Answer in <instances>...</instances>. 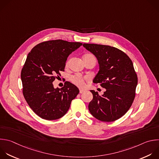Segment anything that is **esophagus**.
<instances>
[{
    "label": "esophagus",
    "mask_w": 159,
    "mask_h": 159,
    "mask_svg": "<svg viewBox=\"0 0 159 159\" xmlns=\"http://www.w3.org/2000/svg\"><path fill=\"white\" fill-rule=\"evenodd\" d=\"M85 91V90H84V89H80V93H84Z\"/></svg>",
    "instance_id": "1"
}]
</instances>
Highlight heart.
Masks as SVG:
<instances>
[{
	"label": "heart",
	"mask_w": 159,
	"mask_h": 159,
	"mask_svg": "<svg viewBox=\"0 0 159 159\" xmlns=\"http://www.w3.org/2000/svg\"><path fill=\"white\" fill-rule=\"evenodd\" d=\"M84 57H95L92 54H86ZM70 60H68L66 62V66H67L69 64ZM71 82L74 84L75 85L79 87H82L85 85V82H88L90 80V78L89 77H82L80 74H75L72 76H71L70 79Z\"/></svg>",
	"instance_id": "heart-1"
}]
</instances>
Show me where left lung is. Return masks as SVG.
I'll list each match as a JSON object with an SVG mask.
<instances>
[{
	"label": "left lung",
	"mask_w": 159,
	"mask_h": 159,
	"mask_svg": "<svg viewBox=\"0 0 159 159\" xmlns=\"http://www.w3.org/2000/svg\"><path fill=\"white\" fill-rule=\"evenodd\" d=\"M97 57L100 69L93 82L106 89L102 95L90 90L93 99L89 104L90 114L102 122H113L130 108L135 97L137 75L132 61L123 51L109 45L84 43Z\"/></svg>",
	"instance_id": "8db88e82"
}]
</instances>
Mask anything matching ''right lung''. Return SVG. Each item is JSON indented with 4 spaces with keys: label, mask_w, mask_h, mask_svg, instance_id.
<instances>
[{
    "label": "right lung",
    "mask_w": 159,
    "mask_h": 159,
    "mask_svg": "<svg viewBox=\"0 0 159 159\" xmlns=\"http://www.w3.org/2000/svg\"><path fill=\"white\" fill-rule=\"evenodd\" d=\"M82 45L63 40L41 42L29 53L21 71L22 92L31 109L40 117L53 120L63 117L79 89L66 81L61 89L52 82L64 71L68 56Z\"/></svg>",
    "instance_id": "right-lung-1"
}]
</instances>
